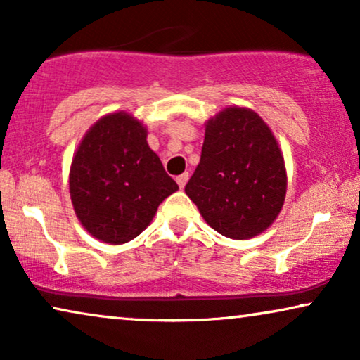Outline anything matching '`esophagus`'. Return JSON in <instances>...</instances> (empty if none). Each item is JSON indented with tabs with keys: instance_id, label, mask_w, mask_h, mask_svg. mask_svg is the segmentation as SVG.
Listing matches in <instances>:
<instances>
[{
	"instance_id": "obj_1",
	"label": "esophagus",
	"mask_w": 360,
	"mask_h": 360,
	"mask_svg": "<svg viewBox=\"0 0 360 360\" xmlns=\"http://www.w3.org/2000/svg\"><path fill=\"white\" fill-rule=\"evenodd\" d=\"M186 181H188V174H181L176 176V184H179L180 188H184V186L186 185Z\"/></svg>"
}]
</instances>
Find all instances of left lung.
Listing matches in <instances>:
<instances>
[{
    "label": "left lung",
    "instance_id": "8db88e82",
    "mask_svg": "<svg viewBox=\"0 0 360 360\" xmlns=\"http://www.w3.org/2000/svg\"><path fill=\"white\" fill-rule=\"evenodd\" d=\"M185 193L226 238H254L274 223L287 193V172L277 141L257 112L233 106L208 121L200 164Z\"/></svg>",
    "mask_w": 360,
    "mask_h": 360
}]
</instances>
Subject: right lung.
<instances>
[{"label":"right lung","mask_w":360,"mask_h":360,"mask_svg":"<svg viewBox=\"0 0 360 360\" xmlns=\"http://www.w3.org/2000/svg\"><path fill=\"white\" fill-rule=\"evenodd\" d=\"M147 131L126 112H112L90 127L70 167L73 208L93 238L129 243L179 185L146 141Z\"/></svg>","instance_id":"obj_1"}]
</instances>
